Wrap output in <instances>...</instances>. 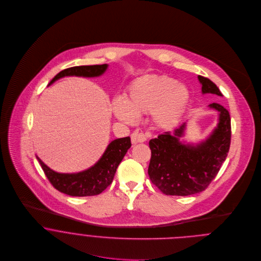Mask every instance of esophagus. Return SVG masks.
Here are the masks:
<instances>
[{
  "mask_svg": "<svg viewBox=\"0 0 261 261\" xmlns=\"http://www.w3.org/2000/svg\"><path fill=\"white\" fill-rule=\"evenodd\" d=\"M130 139H132V143L133 144H137V143H144L146 142L147 138L146 136L143 134V133H140L139 130H136L130 136Z\"/></svg>",
  "mask_w": 261,
  "mask_h": 261,
  "instance_id": "obj_1",
  "label": "esophagus"
}]
</instances>
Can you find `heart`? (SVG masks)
<instances>
[{"instance_id":"b5f03b06","label":"heart","mask_w":261,"mask_h":261,"mask_svg":"<svg viewBox=\"0 0 261 261\" xmlns=\"http://www.w3.org/2000/svg\"><path fill=\"white\" fill-rule=\"evenodd\" d=\"M189 98L190 91L185 84L166 75H145L129 85L124 99H114L112 111L126 123H135L139 114L150 112L158 127L171 129L182 118Z\"/></svg>"}]
</instances>
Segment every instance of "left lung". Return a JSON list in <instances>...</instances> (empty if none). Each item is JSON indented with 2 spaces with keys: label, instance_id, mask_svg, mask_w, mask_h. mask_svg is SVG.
Wrapping results in <instances>:
<instances>
[{
  "label": "left lung",
  "instance_id": "8db88e82",
  "mask_svg": "<svg viewBox=\"0 0 261 261\" xmlns=\"http://www.w3.org/2000/svg\"><path fill=\"white\" fill-rule=\"evenodd\" d=\"M202 93L222 96L219 88L210 79L198 76ZM210 109L219 112V121L210 137L200 144L180 142L184 136L186 122L174 134L166 132L149 141L151 156L149 179L162 193L171 196H189L204 191L218 174L231 142V119L228 111L213 102Z\"/></svg>",
  "mask_w": 261,
  "mask_h": 261
}]
</instances>
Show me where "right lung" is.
<instances>
[{
  "label": "right lung",
  "instance_id": "obj_1",
  "mask_svg": "<svg viewBox=\"0 0 261 261\" xmlns=\"http://www.w3.org/2000/svg\"><path fill=\"white\" fill-rule=\"evenodd\" d=\"M107 69L108 64L70 67L60 71L48 85L65 76L97 77L103 74ZM130 147L129 137L116 139L108 146L102 156L94 166L75 174L57 173L46 166L37 155L36 158L49 182L59 192L75 197L95 196L112 184L118 165Z\"/></svg>",
  "mask_w": 261,
  "mask_h": 261
}]
</instances>
